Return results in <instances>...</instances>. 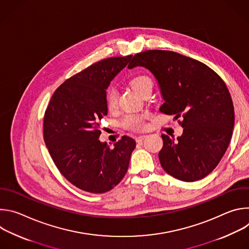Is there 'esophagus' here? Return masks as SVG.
Instances as JSON below:
<instances>
[{"label": "esophagus", "instance_id": "1", "mask_svg": "<svg viewBox=\"0 0 249 249\" xmlns=\"http://www.w3.org/2000/svg\"><path fill=\"white\" fill-rule=\"evenodd\" d=\"M147 137V135H141V136H138L136 137V142L137 143H141L142 141H144V139Z\"/></svg>", "mask_w": 249, "mask_h": 249}]
</instances>
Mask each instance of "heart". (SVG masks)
<instances>
[{
	"label": "heart",
	"mask_w": 249,
	"mask_h": 249,
	"mask_svg": "<svg viewBox=\"0 0 249 249\" xmlns=\"http://www.w3.org/2000/svg\"><path fill=\"white\" fill-rule=\"evenodd\" d=\"M131 88L139 93L141 96L143 95L147 90L153 89V83L150 78L146 76H137L131 79L130 81ZM105 104L106 108L112 111L116 108L117 105V91L110 88L106 91L105 94ZM121 125L129 130H141L145 127V117L144 115H137V114H129L124 116L121 121Z\"/></svg>",
	"instance_id": "1"
}]
</instances>
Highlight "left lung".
Listing matches in <instances>:
<instances>
[{
	"instance_id": "1",
	"label": "left lung",
	"mask_w": 249,
	"mask_h": 249,
	"mask_svg": "<svg viewBox=\"0 0 249 249\" xmlns=\"http://www.w3.org/2000/svg\"><path fill=\"white\" fill-rule=\"evenodd\" d=\"M135 67L156 78L164 100L160 110L183 118L180 137L161 135L162 168L182 181L204 178L222 160L232 135L234 109L226 84L207 65L172 51L138 53L128 65Z\"/></svg>"
}]
</instances>
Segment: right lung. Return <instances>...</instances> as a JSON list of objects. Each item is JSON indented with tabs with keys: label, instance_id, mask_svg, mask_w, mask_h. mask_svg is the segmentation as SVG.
Masks as SVG:
<instances>
[{
	"label": "right lung",
	"instance_id": "obj_1",
	"mask_svg": "<svg viewBox=\"0 0 249 249\" xmlns=\"http://www.w3.org/2000/svg\"><path fill=\"white\" fill-rule=\"evenodd\" d=\"M132 55L101 60L64 82L44 115L45 145L57 168L76 187L104 193L128 170L136 142L123 136L113 148L99 141V121L107 115L106 89Z\"/></svg>",
	"mask_w": 249,
	"mask_h": 249
}]
</instances>
